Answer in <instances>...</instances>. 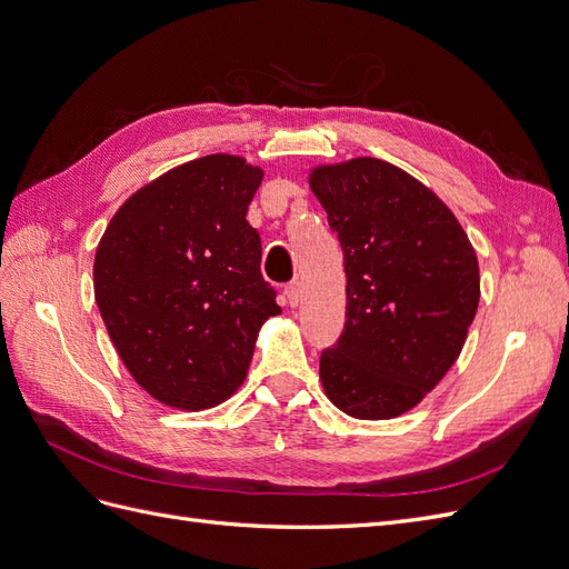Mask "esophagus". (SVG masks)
I'll list each match as a JSON object with an SVG mask.
<instances>
[{
    "mask_svg": "<svg viewBox=\"0 0 569 569\" xmlns=\"http://www.w3.org/2000/svg\"><path fill=\"white\" fill-rule=\"evenodd\" d=\"M284 295H287L289 306H299L301 303V284L299 282H289L284 287Z\"/></svg>",
    "mask_w": 569,
    "mask_h": 569,
    "instance_id": "esophagus-1",
    "label": "esophagus"
}]
</instances>
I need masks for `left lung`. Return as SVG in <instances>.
I'll use <instances>...</instances> for the list:
<instances>
[{"label": "left lung", "instance_id": "obj_1", "mask_svg": "<svg viewBox=\"0 0 569 569\" xmlns=\"http://www.w3.org/2000/svg\"><path fill=\"white\" fill-rule=\"evenodd\" d=\"M308 182L347 272V322L320 356L322 389L351 418H396L462 351L479 306L477 253L449 206L387 161L318 166Z\"/></svg>", "mask_w": 569, "mask_h": 569}]
</instances>
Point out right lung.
<instances>
[{
    "label": "right lung",
    "instance_id": "add662e5",
    "mask_svg": "<svg viewBox=\"0 0 569 569\" xmlns=\"http://www.w3.org/2000/svg\"><path fill=\"white\" fill-rule=\"evenodd\" d=\"M263 170L211 153L120 206L94 256V299L134 382L180 410L242 387L261 325L278 316L247 211Z\"/></svg>",
    "mask_w": 569,
    "mask_h": 569
}]
</instances>
